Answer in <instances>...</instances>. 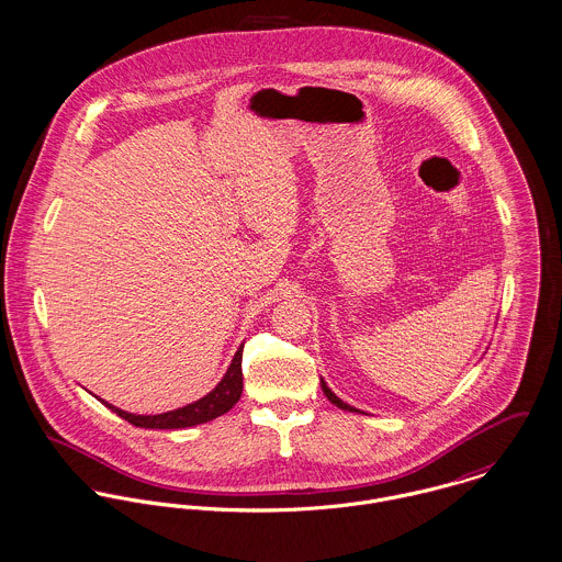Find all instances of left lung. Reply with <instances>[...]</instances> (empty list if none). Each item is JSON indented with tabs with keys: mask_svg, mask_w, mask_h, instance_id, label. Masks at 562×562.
Masks as SVG:
<instances>
[{
	"mask_svg": "<svg viewBox=\"0 0 562 562\" xmlns=\"http://www.w3.org/2000/svg\"><path fill=\"white\" fill-rule=\"evenodd\" d=\"M322 391H324V395H326V397H328V400H330V404H335V406H337V408L350 409V412H358L357 408H352V406H348V404H344V402H341V400H339V397H337V395H335V393H333V391H330V389H328V386H326V382H324V380H322ZM360 414H362V412H360Z\"/></svg>",
	"mask_w": 562,
	"mask_h": 562,
	"instance_id": "left-lung-1",
	"label": "left lung"
}]
</instances>
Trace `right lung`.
Masks as SVG:
<instances>
[{
	"label": "right lung",
	"instance_id": "right-lung-1",
	"mask_svg": "<svg viewBox=\"0 0 562 562\" xmlns=\"http://www.w3.org/2000/svg\"><path fill=\"white\" fill-rule=\"evenodd\" d=\"M240 395H243V346L236 352V357L232 360L225 378L218 382V386L195 404H189L184 408L171 409V412H165V414H154V416L131 414V412L115 408L111 404H104V406L113 409L120 418L128 420L135 427L182 429V427H193V425H200V423H207V420L229 412L238 404Z\"/></svg>",
	"mask_w": 562,
	"mask_h": 562
}]
</instances>
